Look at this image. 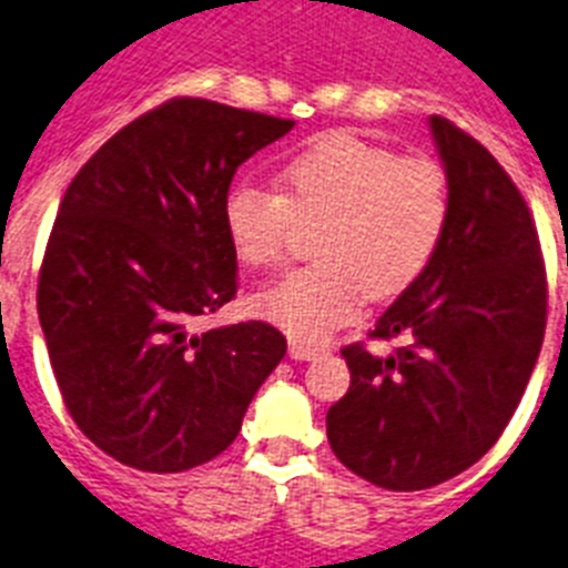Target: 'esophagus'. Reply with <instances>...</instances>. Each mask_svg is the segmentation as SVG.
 <instances>
[{
  "instance_id": "obj_1",
  "label": "esophagus",
  "mask_w": 568,
  "mask_h": 568,
  "mask_svg": "<svg viewBox=\"0 0 568 568\" xmlns=\"http://www.w3.org/2000/svg\"><path fill=\"white\" fill-rule=\"evenodd\" d=\"M317 353H321V347H315V344H306V341L300 338L288 341V356H292L294 362H308V358H315Z\"/></svg>"
}]
</instances>
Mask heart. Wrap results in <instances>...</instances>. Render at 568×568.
<instances>
[{
  "instance_id": "obj_1",
  "label": "heart",
  "mask_w": 568,
  "mask_h": 568,
  "mask_svg": "<svg viewBox=\"0 0 568 568\" xmlns=\"http://www.w3.org/2000/svg\"><path fill=\"white\" fill-rule=\"evenodd\" d=\"M452 219V189L432 156H403L349 131L317 136L280 169V195L236 183L221 221L247 268L280 262L294 221L315 224V262L253 294L256 315L294 338L324 341L353 321L364 297L388 300L426 274Z\"/></svg>"
}]
</instances>
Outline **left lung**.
I'll list each match as a JSON object with an SVG mask.
<instances>
[{
	"label": "left lung",
	"instance_id": "1",
	"mask_svg": "<svg viewBox=\"0 0 568 568\" xmlns=\"http://www.w3.org/2000/svg\"><path fill=\"white\" fill-rule=\"evenodd\" d=\"M452 189L444 244L371 338L341 349L349 390L326 412L335 458L385 490H426L473 467L523 399L546 335V265L531 212L496 156L428 119Z\"/></svg>",
	"mask_w": 568,
	"mask_h": 568
}]
</instances>
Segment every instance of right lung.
Here are the masks:
<instances>
[{
	"instance_id": "right-lung-1",
	"label": "right lung",
	"mask_w": 568,
	"mask_h": 568,
	"mask_svg": "<svg viewBox=\"0 0 568 568\" xmlns=\"http://www.w3.org/2000/svg\"><path fill=\"white\" fill-rule=\"evenodd\" d=\"M206 99H172L113 133L60 201L37 315L75 426L142 473L227 449L285 356L262 321L192 332L236 297L221 206L239 165L292 131Z\"/></svg>"
}]
</instances>
